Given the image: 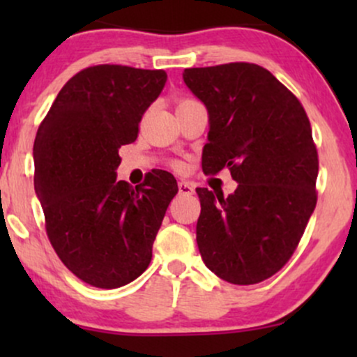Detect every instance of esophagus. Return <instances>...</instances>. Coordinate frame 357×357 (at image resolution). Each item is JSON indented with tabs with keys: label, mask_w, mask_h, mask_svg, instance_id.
Instances as JSON below:
<instances>
[{
	"label": "esophagus",
	"mask_w": 357,
	"mask_h": 357,
	"mask_svg": "<svg viewBox=\"0 0 357 357\" xmlns=\"http://www.w3.org/2000/svg\"><path fill=\"white\" fill-rule=\"evenodd\" d=\"M178 188H179V195H192V192H195V184L190 181H179Z\"/></svg>",
	"instance_id": "obj_1"
}]
</instances>
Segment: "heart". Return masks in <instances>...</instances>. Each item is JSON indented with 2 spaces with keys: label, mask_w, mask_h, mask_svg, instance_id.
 Here are the masks:
<instances>
[{
  "label": "heart",
  "mask_w": 357,
  "mask_h": 357,
  "mask_svg": "<svg viewBox=\"0 0 357 357\" xmlns=\"http://www.w3.org/2000/svg\"><path fill=\"white\" fill-rule=\"evenodd\" d=\"M192 99H181L178 102V105H183V104H186V102H191ZM176 169H183V165L181 162H176Z\"/></svg>",
  "instance_id": "obj_1"
}]
</instances>
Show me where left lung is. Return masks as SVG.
I'll use <instances>...</instances> for the list:
<instances>
[{
  "instance_id": "8db88e82",
  "label": "left lung",
  "mask_w": 357,
  "mask_h": 357,
  "mask_svg": "<svg viewBox=\"0 0 357 357\" xmlns=\"http://www.w3.org/2000/svg\"><path fill=\"white\" fill-rule=\"evenodd\" d=\"M183 79L210 116L203 171L228 167L238 183L227 198L196 188L203 261L230 284L267 280L294 255L317 203L319 155L309 117L260 65L186 68Z\"/></svg>"
}]
</instances>
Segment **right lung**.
I'll list each match as a JSON object with an SVG mask.
<instances>
[{
	"label": "right lung",
	"instance_id": "obj_1",
	"mask_svg": "<svg viewBox=\"0 0 357 357\" xmlns=\"http://www.w3.org/2000/svg\"><path fill=\"white\" fill-rule=\"evenodd\" d=\"M165 70L96 65L61 87L35 137V191L53 250L73 275L117 289L141 275L178 183L153 169L117 181L119 149L166 84Z\"/></svg>",
	"mask_w": 357,
	"mask_h": 357
}]
</instances>
